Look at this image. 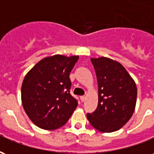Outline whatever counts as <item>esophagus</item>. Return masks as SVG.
<instances>
[{
    "label": "esophagus",
    "mask_w": 154,
    "mask_h": 154,
    "mask_svg": "<svg viewBox=\"0 0 154 154\" xmlns=\"http://www.w3.org/2000/svg\"><path fill=\"white\" fill-rule=\"evenodd\" d=\"M81 100L83 102V101H85L86 100V97L85 96H82V97H81Z\"/></svg>",
    "instance_id": "obj_1"
}]
</instances>
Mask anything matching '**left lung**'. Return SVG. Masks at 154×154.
I'll return each instance as SVG.
<instances>
[{
	"instance_id": "1",
	"label": "left lung",
	"mask_w": 154,
	"mask_h": 154,
	"mask_svg": "<svg viewBox=\"0 0 154 154\" xmlns=\"http://www.w3.org/2000/svg\"><path fill=\"white\" fill-rule=\"evenodd\" d=\"M98 83V106L87 117L100 132L118 130L131 118L136 105L137 87L119 63L107 58H91Z\"/></svg>"
}]
</instances>
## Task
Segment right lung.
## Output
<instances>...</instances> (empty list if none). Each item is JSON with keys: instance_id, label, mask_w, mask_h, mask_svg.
Masks as SVG:
<instances>
[{"instance_id": "right-lung-1", "label": "right lung", "mask_w": 154, "mask_h": 154, "mask_svg": "<svg viewBox=\"0 0 154 154\" xmlns=\"http://www.w3.org/2000/svg\"><path fill=\"white\" fill-rule=\"evenodd\" d=\"M78 56L54 55L38 62L26 74L21 87L25 112L35 125L54 130L64 125L78 105L70 94V72Z\"/></svg>"}]
</instances>
